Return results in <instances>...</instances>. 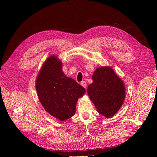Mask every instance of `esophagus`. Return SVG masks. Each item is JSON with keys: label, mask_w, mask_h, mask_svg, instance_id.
<instances>
[{"label": "esophagus", "mask_w": 157, "mask_h": 157, "mask_svg": "<svg viewBox=\"0 0 157 157\" xmlns=\"http://www.w3.org/2000/svg\"><path fill=\"white\" fill-rule=\"evenodd\" d=\"M86 81H81V85L82 86H83L85 88H86Z\"/></svg>", "instance_id": "1"}]
</instances>
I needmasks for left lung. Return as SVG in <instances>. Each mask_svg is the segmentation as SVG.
I'll list each match as a JSON object with an SVG mask.
<instances>
[{"label":"left lung","instance_id":"8db88e82","mask_svg":"<svg viewBox=\"0 0 157 157\" xmlns=\"http://www.w3.org/2000/svg\"><path fill=\"white\" fill-rule=\"evenodd\" d=\"M92 79L93 83L87 89L90 100L98 113L107 118L113 117L124 102V83L109 66L97 68Z\"/></svg>","mask_w":157,"mask_h":157}]
</instances>
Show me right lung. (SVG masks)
I'll use <instances>...</instances> for the list:
<instances>
[{"instance_id": "right-lung-1", "label": "right lung", "mask_w": 157, "mask_h": 157, "mask_svg": "<svg viewBox=\"0 0 157 157\" xmlns=\"http://www.w3.org/2000/svg\"><path fill=\"white\" fill-rule=\"evenodd\" d=\"M36 88L39 100L53 117L65 121L75 114L78 98L85 89L76 81L65 75L62 63L54 55L49 56L37 77Z\"/></svg>"}]
</instances>
